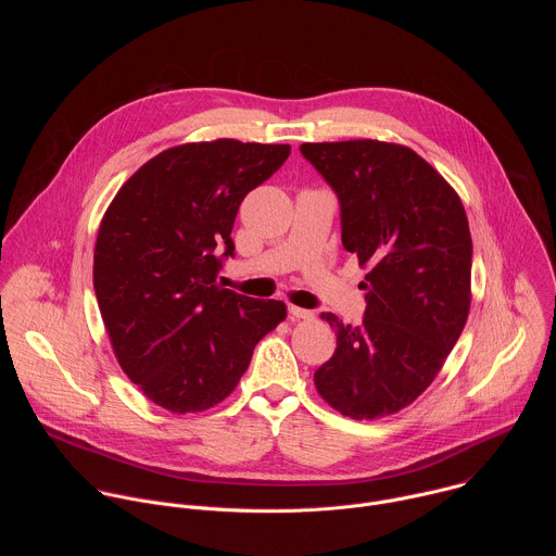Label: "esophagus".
I'll return each mask as SVG.
<instances>
[{
  "label": "esophagus",
  "mask_w": 556,
  "mask_h": 556,
  "mask_svg": "<svg viewBox=\"0 0 556 556\" xmlns=\"http://www.w3.org/2000/svg\"><path fill=\"white\" fill-rule=\"evenodd\" d=\"M288 312H290V319H292V321H296V319L312 321V319H314V312L303 309V307H296V305H290V307H288Z\"/></svg>",
  "instance_id": "34e87169"
}]
</instances>
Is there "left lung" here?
I'll list each match as a JSON object with an SVG mask.
<instances>
[{"instance_id":"8db88e82","label":"left lung","mask_w":556,"mask_h":556,"mask_svg":"<svg viewBox=\"0 0 556 556\" xmlns=\"http://www.w3.org/2000/svg\"><path fill=\"white\" fill-rule=\"evenodd\" d=\"M301 153L339 195L345 251L369 268L358 326L321 314L337 332V352L314 371V384L343 416L384 418L433 382L466 326V211L455 189L405 144L303 142Z\"/></svg>"}]
</instances>
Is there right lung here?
Wrapping results in <instances>:
<instances>
[{
	"label": "right lung",
	"mask_w": 556,
	"mask_h": 556,
	"mask_svg": "<svg viewBox=\"0 0 556 556\" xmlns=\"http://www.w3.org/2000/svg\"><path fill=\"white\" fill-rule=\"evenodd\" d=\"M290 144L217 138L153 155L108 206L94 247V290L114 356L131 382L174 414L215 407L255 345L286 319L283 301L222 288L232 222Z\"/></svg>",
	"instance_id": "add662e5"
}]
</instances>
